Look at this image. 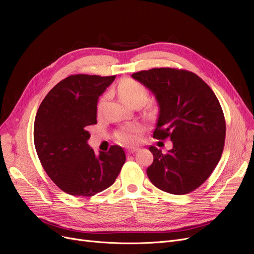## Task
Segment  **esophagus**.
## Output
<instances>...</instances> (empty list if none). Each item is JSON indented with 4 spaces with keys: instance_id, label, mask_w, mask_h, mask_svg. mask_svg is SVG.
Returning a JSON list of instances; mask_svg holds the SVG:
<instances>
[{
    "instance_id": "34e87169",
    "label": "esophagus",
    "mask_w": 254,
    "mask_h": 254,
    "mask_svg": "<svg viewBox=\"0 0 254 254\" xmlns=\"http://www.w3.org/2000/svg\"><path fill=\"white\" fill-rule=\"evenodd\" d=\"M139 150V148H136V147H132V148H127V152L128 153H134V152H137Z\"/></svg>"
}]
</instances>
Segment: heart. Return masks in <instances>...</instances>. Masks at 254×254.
Masks as SVG:
<instances>
[{
    "label": "heart",
    "mask_w": 254,
    "mask_h": 254,
    "mask_svg": "<svg viewBox=\"0 0 254 254\" xmlns=\"http://www.w3.org/2000/svg\"><path fill=\"white\" fill-rule=\"evenodd\" d=\"M118 91L123 100L129 106L141 105L147 97V89L134 79H125L118 86ZM105 97H103L97 106V110L100 113L102 111ZM140 127L129 126L118 132V138L127 144H135L140 140Z\"/></svg>",
    "instance_id": "1"
}]
</instances>
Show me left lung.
Listing matches in <instances>:
<instances>
[{"instance_id":"obj_1","label":"left lung","mask_w":254,"mask_h":254,"mask_svg":"<svg viewBox=\"0 0 254 254\" xmlns=\"http://www.w3.org/2000/svg\"><path fill=\"white\" fill-rule=\"evenodd\" d=\"M131 76L148 87L158 102L153 138L173 142L167 153L149 147L153 154V163L146 171L149 180L172 194L195 190L214 171L224 147L225 118L214 91L184 69L153 68Z\"/></svg>"}]
</instances>
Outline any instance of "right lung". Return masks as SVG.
<instances>
[{"mask_svg": "<svg viewBox=\"0 0 254 254\" xmlns=\"http://www.w3.org/2000/svg\"><path fill=\"white\" fill-rule=\"evenodd\" d=\"M115 76L76 74L63 79L42 101L34 124V143L43 169L71 195L88 197L110 188L126 163L118 145L99 156L87 140L97 124L98 99Z\"/></svg>", "mask_w": 254, "mask_h": 254, "instance_id": "1", "label": "right lung"}]
</instances>
